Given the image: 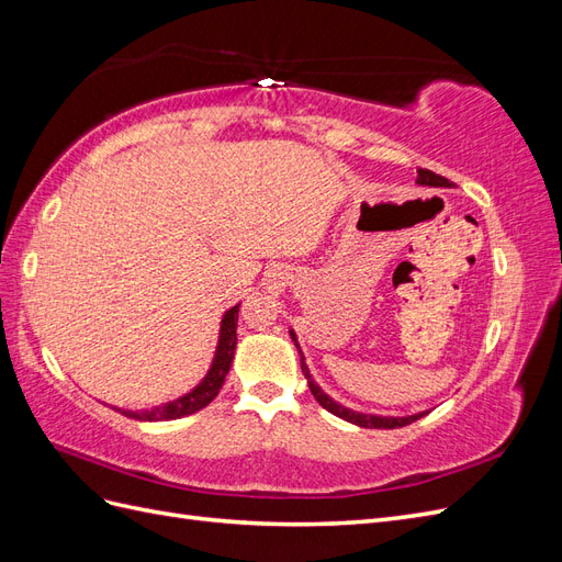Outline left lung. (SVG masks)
I'll list each match as a JSON object with an SVG mask.
<instances>
[{
	"label": "left lung",
	"mask_w": 562,
	"mask_h": 562,
	"mask_svg": "<svg viewBox=\"0 0 562 562\" xmlns=\"http://www.w3.org/2000/svg\"><path fill=\"white\" fill-rule=\"evenodd\" d=\"M417 182H419V184H431V187H448V184H450V180H448V178H443V176H436L434 171H429V168H417ZM291 337H293L295 347L300 349V345H297V337H295V333H293V330H291ZM300 366H302V375L307 378V384H310V389H312L314 398H316L323 407H326L328 413L337 415L339 419H345V422L356 424V427H363V429H398V427H405V424H413L415 419H419V417L427 415V413H417V415H407V417H380V415L353 413V411H349V407L335 403V401L326 394V391H323V389L314 382V378L310 375V368H307V363H304V356H302V351H300Z\"/></svg>",
	"instance_id": "1"
}]
</instances>
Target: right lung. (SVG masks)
Masks as SVG:
<instances>
[{
	"instance_id": "right-lung-1",
	"label": "right lung",
	"mask_w": 562,
	"mask_h": 562,
	"mask_svg": "<svg viewBox=\"0 0 562 562\" xmlns=\"http://www.w3.org/2000/svg\"><path fill=\"white\" fill-rule=\"evenodd\" d=\"M236 321H239V304L223 316V323H220L215 359L211 363L209 375L203 378L190 394H184L178 401H171L166 405L151 407V411H122V407H116V413H122L124 417H131V419H140V422H166V419L187 417L201 411V407H206L220 394V389H223L227 372L232 368L234 349H236Z\"/></svg>"
}]
</instances>
